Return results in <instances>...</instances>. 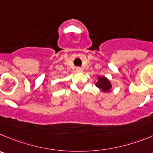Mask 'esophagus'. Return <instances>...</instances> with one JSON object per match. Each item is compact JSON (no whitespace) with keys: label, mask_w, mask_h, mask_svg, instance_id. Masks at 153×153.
<instances>
[{"label":"esophagus","mask_w":153,"mask_h":153,"mask_svg":"<svg viewBox=\"0 0 153 153\" xmlns=\"http://www.w3.org/2000/svg\"><path fill=\"white\" fill-rule=\"evenodd\" d=\"M76 71H77V72H82V68H79V67H77V68H76Z\"/></svg>","instance_id":"obj_1"}]
</instances>
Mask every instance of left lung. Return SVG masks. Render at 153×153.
I'll return each instance as SVG.
<instances>
[{
  "label": "left lung",
  "mask_w": 153,
  "mask_h": 153,
  "mask_svg": "<svg viewBox=\"0 0 153 153\" xmlns=\"http://www.w3.org/2000/svg\"><path fill=\"white\" fill-rule=\"evenodd\" d=\"M97 82L95 83V85L97 88L101 89L102 92L107 93L111 91V88L113 87L111 82L107 79L106 76H98L97 77Z\"/></svg>",
  "instance_id": "8db88e82"
}]
</instances>
